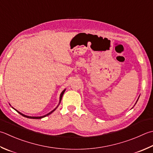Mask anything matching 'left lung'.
Masks as SVG:
<instances>
[{
	"label": "left lung",
	"instance_id": "obj_1",
	"mask_svg": "<svg viewBox=\"0 0 153 153\" xmlns=\"http://www.w3.org/2000/svg\"><path fill=\"white\" fill-rule=\"evenodd\" d=\"M138 100H139V99H138ZM137 101H138V100H137Z\"/></svg>",
	"mask_w": 153,
	"mask_h": 153
}]
</instances>
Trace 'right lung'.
<instances>
[{"label":"right lung","instance_id":"1","mask_svg":"<svg viewBox=\"0 0 153 153\" xmlns=\"http://www.w3.org/2000/svg\"><path fill=\"white\" fill-rule=\"evenodd\" d=\"M65 89H64V91H63L62 93H61V94H60V97H59V103L61 102V100H62V96H63V95H64V92H65ZM58 106H57V107H58ZM56 107V108H57ZM56 108H55L53 110H52V111L51 112H50L49 113H48L47 115H44V116H41V117H30V116H27V115H24V114H22V113H21L20 112H19V111H18L17 110H16V111L19 113H20V114L21 115H22V116H24V117H27V118H29V119H42V118H43V117H46V116H48V115H49L50 114H51V113H52V112H53L56 109ZM14 109V108H13Z\"/></svg>","mask_w":153,"mask_h":153}]
</instances>
